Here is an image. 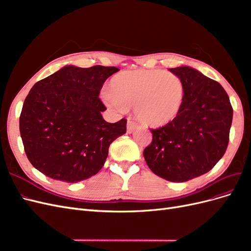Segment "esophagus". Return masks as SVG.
<instances>
[{"label":"esophagus","mask_w":251,"mask_h":251,"mask_svg":"<svg viewBox=\"0 0 251 251\" xmlns=\"http://www.w3.org/2000/svg\"><path fill=\"white\" fill-rule=\"evenodd\" d=\"M138 127V125L133 121L132 119H127V125H126V132L128 134H131L132 132H134V130Z\"/></svg>","instance_id":"1"}]
</instances>
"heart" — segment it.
<instances>
[{
	"instance_id": "b5f03b06",
	"label": "heart",
	"mask_w": 251,
	"mask_h": 251,
	"mask_svg": "<svg viewBox=\"0 0 251 251\" xmlns=\"http://www.w3.org/2000/svg\"><path fill=\"white\" fill-rule=\"evenodd\" d=\"M185 89L178 75L164 70H126L114 75L102 100L118 112L135 107L136 117L149 126H164L178 117Z\"/></svg>"
}]
</instances>
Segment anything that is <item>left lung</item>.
<instances>
[{"instance_id": "8db88e82", "label": "left lung", "mask_w": 251, "mask_h": 251, "mask_svg": "<svg viewBox=\"0 0 251 251\" xmlns=\"http://www.w3.org/2000/svg\"><path fill=\"white\" fill-rule=\"evenodd\" d=\"M170 71L183 81V107L173 123L151 130L153 140L143 156L157 176L185 182L206 174L223 157L233 111L218 81L186 66Z\"/></svg>"}]
</instances>
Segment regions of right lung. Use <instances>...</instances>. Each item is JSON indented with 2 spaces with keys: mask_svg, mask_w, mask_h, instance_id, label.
<instances>
[{
  "mask_svg": "<svg viewBox=\"0 0 251 251\" xmlns=\"http://www.w3.org/2000/svg\"><path fill=\"white\" fill-rule=\"evenodd\" d=\"M116 67L65 66L37 81L20 116L25 153L46 176L76 183L94 176L108 157L110 144L126 131V119L109 124L100 100L103 82Z\"/></svg>",
  "mask_w": 251,
  "mask_h": 251,
  "instance_id": "add662e5",
  "label": "right lung"
}]
</instances>
